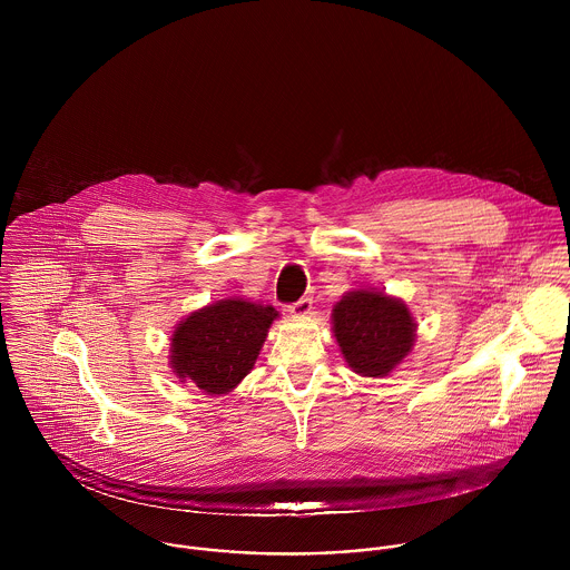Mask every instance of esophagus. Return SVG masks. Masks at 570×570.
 <instances>
[{
	"instance_id": "obj_1",
	"label": "esophagus",
	"mask_w": 570,
	"mask_h": 570,
	"mask_svg": "<svg viewBox=\"0 0 570 570\" xmlns=\"http://www.w3.org/2000/svg\"><path fill=\"white\" fill-rule=\"evenodd\" d=\"M312 309H314V301H312V298H301V301H296L294 305H289V314H292L294 318H305Z\"/></svg>"
}]
</instances>
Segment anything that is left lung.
<instances>
[{
    "label": "left lung",
    "instance_id": "obj_1",
    "mask_svg": "<svg viewBox=\"0 0 570 570\" xmlns=\"http://www.w3.org/2000/svg\"><path fill=\"white\" fill-rule=\"evenodd\" d=\"M346 364L362 377H384L412 351L416 323L406 303L384 292H346L331 314Z\"/></svg>",
    "mask_w": 570,
    "mask_h": 570
}]
</instances>
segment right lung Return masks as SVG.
Returning <instances> with one entry per match:
<instances>
[{
	"label": "right lung",
	"mask_w": 570,
	"mask_h": 570,
	"mask_svg": "<svg viewBox=\"0 0 570 570\" xmlns=\"http://www.w3.org/2000/svg\"><path fill=\"white\" fill-rule=\"evenodd\" d=\"M276 318L272 305L244 298L217 301L193 312L170 335L173 373L208 395L230 393L254 368Z\"/></svg>",
	"instance_id": "add662e5"
}]
</instances>
